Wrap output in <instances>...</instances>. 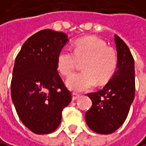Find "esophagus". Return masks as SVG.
<instances>
[{
    "label": "esophagus",
    "mask_w": 146,
    "mask_h": 146,
    "mask_svg": "<svg viewBox=\"0 0 146 146\" xmlns=\"http://www.w3.org/2000/svg\"><path fill=\"white\" fill-rule=\"evenodd\" d=\"M79 97H80V94L74 92V93H72V100H76Z\"/></svg>",
    "instance_id": "esophagus-1"
}]
</instances>
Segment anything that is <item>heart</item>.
I'll use <instances>...</instances> for the list:
<instances>
[{"instance_id":"1","label":"heart","mask_w":146,"mask_h":146,"mask_svg":"<svg viewBox=\"0 0 146 146\" xmlns=\"http://www.w3.org/2000/svg\"><path fill=\"white\" fill-rule=\"evenodd\" d=\"M82 62L83 71L75 72L66 80V86L74 92H82L91 89L99 82L109 81L117 69V56L112 48L98 37L89 36L77 40L74 52L62 49L56 59L57 70L64 76L70 75L78 61Z\"/></svg>"}]
</instances>
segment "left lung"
I'll use <instances>...</instances> for the list:
<instances>
[{
  "label": "left lung",
  "instance_id": "left-lung-1",
  "mask_svg": "<svg viewBox=\"0 0 146 146\" xmlns=\"http://www.w3.org/2000/svg\"><path fill=\"white\" fill-rule=\"evenodd\" d=\"M114 38L117 71L102 90L88 94L92 106L85 114L88 127L102 135L111 134L122 126L135 98L134 58L126 43L117 35Z\"/></svg>",
  "mask_w": 146,
  "mask_h": 146
}]
</instances>
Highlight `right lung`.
<instances>
[{
	"instance_id": "1",
	"label": "right lung",
	"mask_w": 146,
	"mask_h": 146,
	"mask_svg": "<svg viewBox=\"0 0 146 146\" xmlns=\"http://www.w3.org/2000/svg\"><path fill=\"white\" fill-rule=\"evenodd\" d=\"M68 41L63 32L44 29L23 44L16 57L11 100L21 122L35 134L54 132L72 100L56 66L57 55Z\"/></svg>"
}]
</instances>
